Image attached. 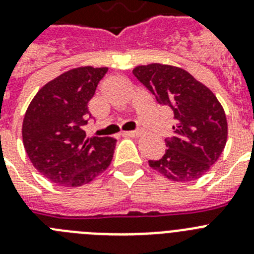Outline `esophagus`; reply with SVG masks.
Wrapping results in <instances>:
<instances>
[{"instance_id": "obj_1", "label": "esophagus", "mask_w": 254, "mask_h": 254, "mask_svg": "<svg viewBox=\"0 0 254 254\" xmlns=\"http://www.w3.org/2000/svg\"><path fill=\"white\" fill-rule=\"evenodd\" d=\"M141 135V132L140 131H128L126 132V136H129V137H138V136Z\"/></svg>"}]
</instances>
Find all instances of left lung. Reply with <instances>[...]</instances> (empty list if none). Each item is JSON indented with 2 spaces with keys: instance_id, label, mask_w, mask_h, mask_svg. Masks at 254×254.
Segmentation results:
<instances>
[{
  "instance_id": "left-lung-1",
  "label": "left lung",
  "mask_w": 254,
  "mask_h": 254,
  "mask_svg": "<svg viewBox=\"0 0 254 254\" xmlns=\"http://www.w3.org/2000/svg\"><path fill=\"white\" fill-rule=\"evenodd\" d=\"M133 75L155 96L158 104L173 110L175 136L166 138V153L149 166L168 180L188 183L209 171L227 140L224 108L207 86L177 66L149 64L136 66Z\"/></svg>"
}]
</instances>
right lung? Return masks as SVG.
Wrapping results in <instances>:
<instances>
[{"label": "right lung", "instance_id": "add662e5", "mask_svg": "<svg viewBox=\"0 0 254 254\" xmlns=\"http://www.w3.org/2000/svg\"><path fill=\"white\" fill-rule=\"evenodd\" d=\"M108 68L81 66L50 81L30 101L23 144L36 170L51 183L75 188L99 176L113 159L116 138L86 137L87 104Z\"/></svg>", "mask_w": 254, "mask_h": 254}]
</instances>
